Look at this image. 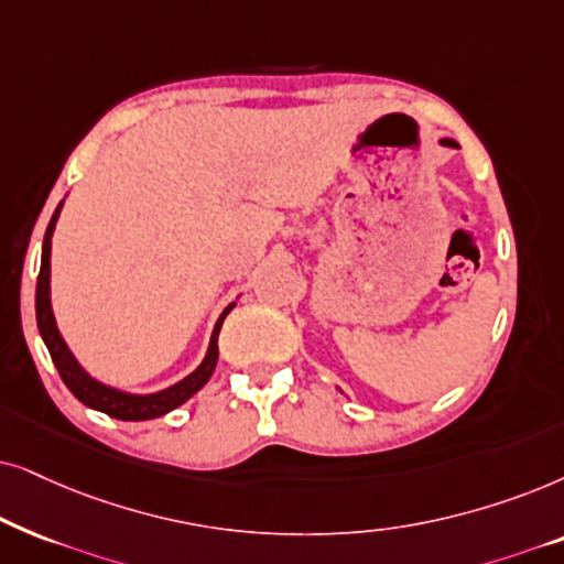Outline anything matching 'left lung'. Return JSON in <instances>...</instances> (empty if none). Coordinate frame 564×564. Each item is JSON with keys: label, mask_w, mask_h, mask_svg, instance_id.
Segmentation results:
<instances>
[{"label": "left lung", "mask_w": 564, "mask_h": 564, "mask_svg": "<svg viewBox=\"0 0 564 564\" xmlns=\"http://www.w3.org/2000/svg\"><path fill=\"white\" fill-rule=\"evenodd\" d=\"M441 144H444V147H459L454 139H441Z\"/></svg>", "instance_id": "8db88e82"}]
</instances>
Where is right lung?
<instances>
[{"label":"right lung","mask_w":564,"mask_h":564,"mask_svg":"<svg viewBox=\"0 0 564 564\" xmlns=\"http://www.w3.org/2000/svg\"><path fill=\"white\" fill-rule=\"evenodd\" d=\"M64 200L58 204V208L51 216L46 237H43V254H41V273H37V286H35V319H37V329H41L43 343L51 352V360L58 369V377L64 379V384L69 387V392L77 397L82 404L87 408L100 410L105 415L118 417V420H152L160 415H167L170 410L180 408V404L191 400V397L198 392L200 387L212 379V373L216 369V360H219V329L221 322L227 314L235 310V304H229L227 310L221 312L219 322H216L214 333H212V343H208L206 358L200 360V366L193 373H187L183 381L172 384L162 392H152V394H131L123 392V389L108 387L102 381H97L89 377V373L82 369L79 360L74 358V352L69 350V345L64 343L62 333L56 327V317L54 310H51V237H54L56 229V219L62 214Z\"/></svg>","instance_id":"right-lung-1"}]
</instances>
